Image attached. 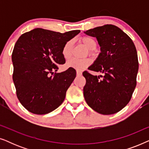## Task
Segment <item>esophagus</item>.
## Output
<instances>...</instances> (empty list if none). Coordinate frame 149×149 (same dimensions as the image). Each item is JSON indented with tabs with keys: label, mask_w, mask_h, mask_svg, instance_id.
I'll use <instances>...</instances> for the list:
<instances>
[{
	"label": "esophagus",
	"mask_w": 149,
	"mask_h": 149,
	"mask_svg": "<svg viewBox=\"0 0 149 149\" xmlns=\"http://www.w3.org/2000/svg\"><path fill=\"white\" fill-rule=\"evenodd\" d=\"M81 74H82V72H81V71L77 70V76H81Z\"/></svg>",
	"instance_id": "obj_1"
}]
</instances>
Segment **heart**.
Returning a JSON list of instances; mask_svg holds the SVG:
<instances>
[{
	"mask_svg": "<svg viewBox=\"0 0 149 149\" xmlns=\"http://www.w3.org/2000/svg\"><path fill=\"white\" fill-rule=\"evenodd\" d=\"M81 42L84 45L87 49L93 51L96 48L97 43L95 40L90 36H83L81 38ZM73 46L72 40H68L63 46L62 54L65 60H68L70 58ZM91 64V60L89 59H77L72 58L66 62V66L69 68H73L77 70H82Z\"/></svg>",
	"mask_w": 149,
	"mask_h": 149,
	"instance_id": "b5f03b06",
	"label": "heart"
}]
</instances>
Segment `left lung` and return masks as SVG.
<instances>
[{
    "instance_id": "8db88e82",
    "label": "left lung",
    "mask_w": 149,
    "mask_h": 149,
    "mask_svg": "<svg viewBox=\"0 0 149 149\" xmlns=\"http://www.w3.org/2000/svg\"><path fill=\"white\" fill-rule=\"evenodd\" d=\"M84 33L97 38L101 51L88 69L104 74L97 77L87 71L83 72L86 79L83 87L85 100L97 113L115 114L129 103L135 89L138 70L136 47L127 34L112 24Z\"/></svg>"
}]
</instances>
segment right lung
I'll return each mask as SVG.
<instances>
[{"instance_id":"1","label":"right lung","mask_w":149,"mask_h":149,"mask_svg":"<svg viewBox=\"0 0 149 149\" xmlns=\"http://www.w3.org/2000/svg\"><path fill=\"white\" fill-rule=\"evenodd\" d=\"M79 32L60 33L38 28L18 38L12 53L13 80L18 100L30 113H49L64 102L76 70L54 72L58 70L57 64L65 63L63 46Z\"/></svg>"}]
</instances>
